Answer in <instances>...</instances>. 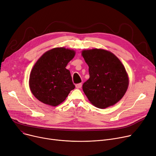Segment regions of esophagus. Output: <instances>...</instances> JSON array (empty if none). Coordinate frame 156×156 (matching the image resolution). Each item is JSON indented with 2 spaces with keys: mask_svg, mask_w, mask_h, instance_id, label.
I'll return each mask as SVG.
<instances>
[{
  "mask_svg": "<svg viewBox=\"0 0 156 156\" xmlns=\"http://www.w3.org/2000/svg\"><path fill=\"white\" fill-rule=\"evenodd\" d=\"M76 88H80L81 87H82V84L81 83L77 84H76Z\"/></svg>",
  "mask_w": 156,
  "mask_h": 156,
  "instance_id": "1",
  "label": "esophagus"
}]
</instances>
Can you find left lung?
<instances>
[{"label": "left lung", "instance_id": "1", "mask_svg": "<svg viewBox=\"0 0 156 156\" xmlns=\"http://www.w3.org/2000/svg\"><path fill=\"white\" fill-rule=\"evenodd\" d=\"M89 66L90 78L83 90L92 104L99 108L115 105L126 92L129 79L124 65L111 52L101 49L82 51Z\"/></svg>", "mask_w": 156, "mask_h": 156}]
</instances>
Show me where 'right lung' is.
<instances>
[{"label": "right lung", "instance_id": "obj_1", "mask_svg": "<svg viewBox=\"0 0 156 156\" xmlns=\"http://www.w3.org/2000/svg\"><path fill=\"white\" fill-rule=\"evenodd\" d=\"M75 55L73 49L56 48L41 56L29 78L30 89L37 99L54 107L66 99L75 88L70 72L66 69Z\"/></svg>", "mask_w": 156, "mask_h": 156}]
</instances>
